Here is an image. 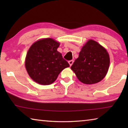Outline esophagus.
<instances>
[{
	"label": "esophagus",
	"mask_w": 128,
	"mask_h": 128,
	"mask_svg": "<svg viewBox=\"0 0 128 128\" xmlns=\"http://www.w3.org/2000/svg\"><path fill=\"white\" fill-rule=\"evenodd\" d=\"M73 62H74V61H73V60H69V61L68 62H69V65H70V66H72V65L73 64Z\"/></svg>",
	"instance_id": "esophagus-1"
}]
</instances>
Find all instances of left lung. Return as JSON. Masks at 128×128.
Instances as JSON below:
<instances>
[{"instance_id": "1", "label": "left lung", "mask_w": 128, "mask_h": 128, "mask_svg": "<svg viewBox=\"0 0 128 128\" xmlns=\"http://www.w3.org/2000/svg\"><path fill=\"white\" fill-rule=\"evenodd\" d=\"M110 66V56L103 47L89 40L82 48L79 56L71 66L80 81L94 84L106 76Z\"/></svg>"}]
</instances>
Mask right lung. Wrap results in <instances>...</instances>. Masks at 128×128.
Masks as SVG:
<instances>
[{
	"label": "right lung",
	"mask_w": 128,
	"mask_h": 128,
	"mask_svg": "<svg viewBox=\"0 0 128 128\" xmlns=\"http://www.w3.org/2000/svg\"><path fill=\"white\" fill-rule=\"evenodd\" d=\"M59 43L51 38L43 39L33 43L27 53L25 67L34 81L41 85H50L59 73L69 66L62 54L57 51Z\"/></svg>",
	"instance_id": "right-lung-1"
}]
</instances>
